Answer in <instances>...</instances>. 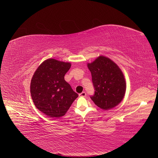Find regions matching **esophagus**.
<instances>
[{"instance_id":"obj_1","label":"esophagus","mask_w":158,"mask_h":158,"mask_svg":"<svg viewBox=\"0 0 158 158\" xmlns=\"http://www.w3.org/2000/svg\"><path fill=\"white\" fill-rule=\"evenodd\" d=\"M86 96V92H82L81 93L79 94V96L80 97H85Z\"/></svg>"}]
</instances>
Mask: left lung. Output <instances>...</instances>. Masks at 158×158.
<instances>
[{
	"mask_svg": "<svg viewBox=\"0 0 158 158\" xmlns=\"http://www.w3.org/2000/svg\"><path fill=\"white\" fill-rule=\"evenodd\" d=\"M94 94L90 96L96 105L104 110L112 108L123 100L126 89L124 75L117 65L105 56L88 63Z\"/></svg>",
	"mask_w": 158,
	"mask_h": 158,
	"instance_id": "8db88e82",
	"label": "left lung"
}]
</instances>
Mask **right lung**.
I'll return each instance as SVG.
<instances>
[{
	"mask_svg": "<svg viewBox=\"0 0 158 158\" xmlns=\"http://www.w3.org/2000/svg\"><path fill=\"white\" fill-rule=\"evenodd\" d=\"M71 64L53 59L44 60L35 71L31 83V94L35 107L52 118L66 114L78 96L65 81Z\"/></svg>",
	"mask_w": 158,
	"mask_h": 158,
	"instance_id": "right-lung-1",
	"label": "right lung"
}]
</instances>
